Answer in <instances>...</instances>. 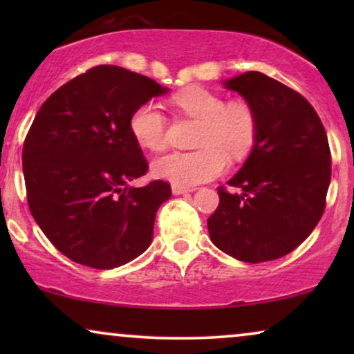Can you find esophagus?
Masks as SVG:
<instances>
[{
    "label": "esophagus",
    "mask_w": 354,
    "mask_h": 354,
    "mask_svg": "<svg viewBox=\"0 0 354 354\" xmlns=\"http://www.w3.org/2000/svg\"><path fill=\"white\" fill-rule=\"evenodd\" d=\"M193 192L192 188H185V187H178V185H172V193L174 195H185V193Z\"/></svg>",
    "instance_id": "obj_1"
}]
</instances>
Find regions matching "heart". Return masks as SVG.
Wrapping results in <instances>:
<instances>
[{"instance_id":"heart-1","label":"heart","mask_w":354,"mask_h":354,"mask_svg":"<svg viewBox=\"0 0 354 354\" xmlns=\"http://www.w3.org/2000/svg\"><path fill=\"white\" fill-rule=\"evenodd\" d=\"M174 104L200 120L196 151H172L154 159L153 172L178 187H195L222 176L229 167L227 153L243 158L253 148L258 118L245 101L227 103L224 96L203 86H188L174 95ZM167 122L156 104H140L130 115V132L140 147L161 151L166 148Z\"/></svg>"}]
</instances>
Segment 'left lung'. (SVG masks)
<instances>
[{
  "mask_svg": "<svg viewBox=\"0 0 354 354\" xmlns=\"http://www.w3.org/2000/svg\"><path fill=\"white\" fill-rule=\"evenodd\" d=\"M254 109L258 133L243 167L217 188L219 206L207 219L211 241L232 258L266 263L308 239L326 207L330 149L324 125L297 91L261 74L245 72L222 82Z\"/></svg>",
  "mask_w": 354,
  "mask_h": 354,
  "instance_id": "left-lung-1",
  "label": "left lung"
}]
</instances>
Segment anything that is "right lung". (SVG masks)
<instances>
[{
  "label": "right lung",
  "instance_id": "obj_1",
  "mask_svg": "<svg viewBox=\"0 0 354 354\" xmlns=\"http://www.w3.org/2000/svg\"><path fill=\"white\" fill-rule=\"evenodd\" d=\"M167 91L124 67L96 66L57 88L33 119L22 149L28 207L74 263L114 269L151 245L172 192L162 180L130 185L148 171L130 115Z\"/></svg>",
  "mask_w": 354,
  "mask_h": 354
}]
</instances>
